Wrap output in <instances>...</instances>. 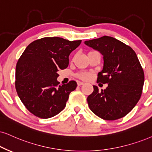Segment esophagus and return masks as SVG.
I'll use <instances>...</instances> for the list:
<instances>
[{"label": "esophagus", "instance_id": "obj_1", "mask_svg": "<svg viewBox=\"0 0 152 152\" xmlns=\"http://www.w3.org/2000/svg\"><path fill=\"white\" fill-rule=\"evenodd\" d=\"M83 83H83V82H81V81H77V84H78V86L83 85Z\"/></svg>", "mask_w": 152, "mask_h": 152}]
</instances>
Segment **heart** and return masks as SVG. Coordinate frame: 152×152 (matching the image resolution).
Returning a JSON list of instances; mask_svg holds the SVG:
<instances>
[{
	"mask_svg": "<svg viewBox=\"0 0 152 152\" xmlns=\"http://www.w3.org/2000/svg\"><path fill=\"white\" fill-rule=\"evenodd\" d=\"M91 73L89 72H80L78 73V74L76 75V76H77L78 78H80V79L88 80L90 79V77H91Z\"/></svg>",
	"mask_w": 152,
	"mask_h": 152,
	"instance_id": "obj_1",
	"label": "heart"
}]
</instances>
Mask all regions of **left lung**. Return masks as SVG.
<instances>
[{"instance_id": "obj_1", "label": "left lung", "mask_w": 152, "mask_h": 152, "mask_svg": "<svg viewBox=\"0 0 152 152\" xmlns=\"http://www.w3.org/2000/svg\"><path fill=\"white\" fill-rule=\"evenodd\" d=\"M84 43L103 55V69L97 82L108 84L101 92L93 86L87 98L90 110L104 120L122 118L135 107L142 92L145 74L137 55L130 46L111 36Z\"/></svg>"}]
</instances>
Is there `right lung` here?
<instances>
[{"mask_svg":"<svg viewBox=\"0 0 152 152\" xmlns=\"http://www.w3.org/2000/svg\"><path fill=\"white\" fill-rule=\"evenodd\" d=\"M81 41L45 37L31 43L17 63L15 88L24 105L34 116L49 118L61 112L77 83L59 85L57 72L69 65V56Z\"/></svg>","mask_w":152,"mask_h":152,"instance_id":"1","label":"right lung"}]
</instances>
